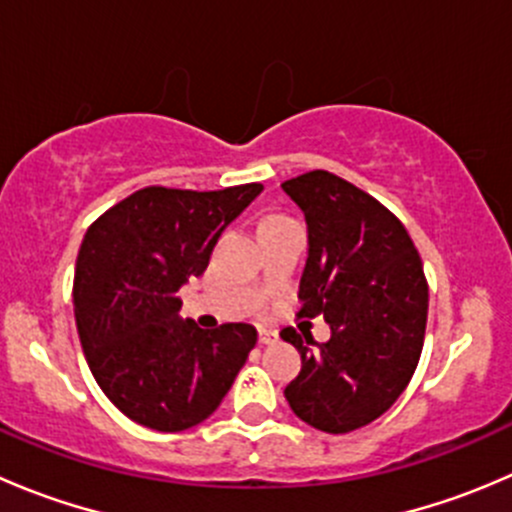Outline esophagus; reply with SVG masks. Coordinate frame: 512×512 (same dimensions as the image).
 <instances>
[{
	"mask_svg": "<svg viewBox=\"0 0 512 512\" xmlns=\"http://www.w3.org/2000/svg\"><path fill=\"white\" fill-rule=\"evenodd\" d=\"M257 339H260V344H265V347H267V344H275L277 342V334L275 332H267V329H260V337H257Z\"/></svg>",
	"mask_w": 512,
	"mask_h": 512,
	"instance_id": "obj_1",
	"label": "esophagus"
}]
</instances>
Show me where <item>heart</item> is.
<instances>
[{
    "label": "heart",
    "mask_w": 512,
    "mask_h": 512,
    "mask_svg": "<svg viewBox=\"0 0 512 512\" xmlns=\"http://www.w3.org/2000/svg\"><path fill=\"white\" fill-rule=\"evenodd\" d=\"M267 220H277V218H267ZM267 220H265V223H267Z\"/></svg>",
    "instance_id": "obj_1"
}]
</instances>
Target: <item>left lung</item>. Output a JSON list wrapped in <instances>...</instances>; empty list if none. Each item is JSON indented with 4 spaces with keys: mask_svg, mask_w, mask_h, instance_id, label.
<instances>
[{
    "mask_svg": "<svg viewBox=\"0 0 512 512\" xmlns=\"http://www.w3.org/2000/svg\"><path fill=\"white\" fill-rule=\"evenodd\" d=\"M282 190L307 220L299 317L324 314L332 327L327 344L282 329L302 356L285 399L319 431H356L386 414L416 371L428 317L421 257L401 220L339 175L309 170Z\"/></svg>",
    "mask_w": 512,
    "mask_h": 512,
    "instance_id": "obj_1",
    "label": "left lung"
}]
</instances>
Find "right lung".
<instances>
[{
    "label": "right lung",
    "mask_w": 512,
    "mask_h": 512,
    "mask_svg": "<svg viewBox=\"0 0 512 512\" xmlns=\"http://www.w3.org/2000/svg\"><path fill=\"white\" fill-rule=\"evenodd\" d=\"M260 183L225 190H136L86 230L76 257L74 314L96 384L153 431L205 421L257 344L252 324L200 329L180 319L178 289L200 277L223 230Z\"/></svg>",
    "instance_id": "add662e5"
}]
</instances>
